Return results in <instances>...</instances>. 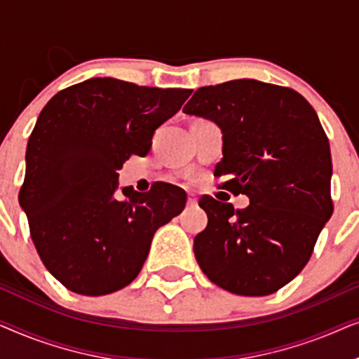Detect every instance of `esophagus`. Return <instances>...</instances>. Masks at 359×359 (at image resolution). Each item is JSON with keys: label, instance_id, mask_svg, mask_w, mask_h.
Here are the masks:
<instances>
[{"label": "esophagus", "instance_id": "34e87169", "mask_svg": "<svg viewBox=\"0 0 359 359\" xmlns=\"http://www.w3.org/2000/svg\"><path fill=\"white\" fill-rule=\"evenodd\" d=\"M188 205H189V208H196V205H198V198H196V196H193V194H189L188 196Z\"/></svg>", "mask_w": 359, "mask_h": 359}]
</instances>
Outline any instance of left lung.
<instances>
[{
  "label": "left lung",
  "mask_w": 359,
  "mask_h": 359,
  "mask_svg": "<svg viewBox=\"0 0 359 359\" xmlns=\"http://www.w3.org/2000/svg\"><path fill=\"white\" fill-rule=\"evenodd\" d=\"M184 114L222 130V186L250 205L204 196L208 227L194 255L214 284L238 296H268L291 283L332 217V155L313 107L291 88L232 80L194 93Z\"/></svg>",
  "instance_id": "left-lung-1"
}]
</instances>
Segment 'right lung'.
I'll return each mask as SVG.
<instances>
[{
    "label": "right lung",
    "instance_id": "obj_1",
    "mask_svg": "<svg viewBox=\"0 0 359 359\" xmlns=\"http://www.w3.org/2000/svg\"><path fill=\"white\" fill-rule=\"evenodd\" d=\"M191 90L90 78L47 102L27 142L19 204L48 273L81 296L126 287L144 266L151 238L181 214L186 193L160 183L119 189L130 155L144 156L155 130Z\"/></svg>",
    "mask_w": 359,
    "mask_h": 359
}]
</instances>
